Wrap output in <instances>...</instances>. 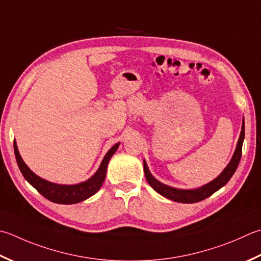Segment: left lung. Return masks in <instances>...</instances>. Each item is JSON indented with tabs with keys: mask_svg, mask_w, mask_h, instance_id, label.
Returning <instances> with one entry per match:
<instances>
[{
	"mask_svg": "<svg viewBox=\"0 0 261 261\" xmlns=\"http://www.w3.org/2000/svg\"><path fill=\"white\" fill-rule=\"evenodd\" d=\"M243 140H244V119L242 122L241 134H240L236 151H234L231 162L228 163L227 166L224 168V171L215 178V180H213L212 182H209L207 185L202 186L200 188L192 189V190H183V189L168 187L164 185V183L156 180V178L151 175V173L149 172V170H148L146 162L144 161L145 176L147 178L148 183H149V186L154 189L156 192L160 193V195H162L163 197L170 199V200L182 202V203H193V202L201 201L203 199L211 197L214 192H216L222 187L225 186L229 181V178L233 176L242 156Z\"/></svg>",
	"mask_w": 261,
	"mask_h": 261,
	"instance_id": "obj_1",
	"label": "left lung"
}]
</instances>
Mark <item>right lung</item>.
I'll use <instances>...</instances> for the list:
<instances>
[{
    "mask_svg": "<svg viewBox=\"0 0 261 261\" xmlns=\"http://www.w3.org/2000/svg\"><path fill=\"white\" fill-rule=\"evenodd\" d=\"M119 146L120 142L114 145L109 151H107V154L103 158V161H101L99 168L90 178H88V180L85 182L78 183V185L66 186L56 185V183L46 181L44 178L36 175L22 161L21 156L19 154L17 142H15V140L13 142L15 160H17L18 166L20 168V171H21L23 177L40 193V195L44 196L46 199H48L49 201L55 203H62V205H71V203L84 201L86 199H88L89 197L95 195V193L99 190L105 180L109 162L111 160V157L114 155V152L116 151L117 148H119Z\"/></svg>",
    "mask_w": 261,
    "mask_h": 261,
    "instance_id": "add662e5",
    "label": "right lung"
}]
</instances>
